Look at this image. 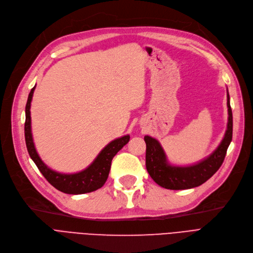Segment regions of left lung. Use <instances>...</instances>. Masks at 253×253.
Returning <instances> with one entry per match:
<instances>
[{
	"label": "left lung",
	"mask_w": 253,
	"mask_h": 253,
	"mask_svg": "<svg viewBox=\"0 0 253 253\" xmlns=\"http://www.w3.org/2000/svg\"><path fill=\"white\" fill-rule=\"evenodd\" d=\"M228 123L227 128L219 146L208 158L190 166H173L168 163L167 157L160 142L150 136H145V164L149 175L156 183L170 190H186L195 188L213 176L222 165L227 148L232 139V112L227 91Z\"/></svg>",
	"instance_id": "left-lung-1"
}]
</instances>
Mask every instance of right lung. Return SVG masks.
Returning a JSON list of instances; mask_svg holds the SVG:
<instances>
[{
  "mask_svg": "<svg viewBox=\"0 0 253 253\" xmlns=\"http://www.w3.org/2000/svg\"><path fill=\"white\" fill-rule=\"evenodd\" d=\"M35 86L29 93L27 105H26V123H25V139L28 153L36 164L40 172L46 178L48 183L55 187L57 190L66 194H84L93 192L102 188L108 178L111 162L118 151L123 148L128 141L129 136H124L117 138L111 142L98 154L95 160L83 171L77 173L65 174L59 173L48 168L42 160L38 156L31 132V115H30V108H31L32 96L34 93Z\"/></svg>",
  "mask_w": 253,
  "mask_h": 253,
  "instance_id": "1",
  "label": "right lung"
}]
</instances>
